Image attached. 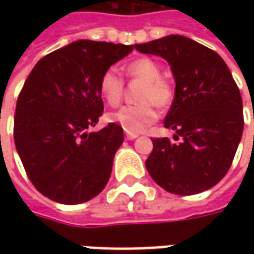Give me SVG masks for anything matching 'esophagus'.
Returning <instances> with one entry per match:
<instances>
[{
  "label": "esophagus",
  "mask_w": 254,
  "mask_h": 254,
  "mask_svg": "<svg viewBox=\"0 0 254 254\" xmlns=\"http://www.w3.org/2000/svg\"><path fill=\"white\" fill-rule=\"evenodd\" d=\"M137 137H138L137 133H130V132L125 133V138H127V140H134V138H137Z\"/></svg>",
  "instance_id": "esophagus-1"
}]
</instances>
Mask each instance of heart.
Returning a JSON list of instances; mask_svg holds the SVG:
<instances>
[{
  "instance_id": "heart-1",
  "label": "heart",
  "mask_w": 254,
  "mask_h": 254,
  "mask_svg": "<svg viewBox=\"0 0 254 254\" xmlns=\"http://www.w3.org/2000/svg\"><path fill=\"white\" fill-rule=\"evenodd\" d=\"M125 73L130 80L143 81L144 85L140 91L138 105L122 106L120 110L109 114V120L118 124L127 132H143L149 125L158 120V109H166L174 100V87L173 84L162 77V69L159 64L152 58H137L127 64ZM125 83L124 78L117 73L116 69H107L99 80V92L106 103L116 107L121 102Z\"/></svg>"
}]
</instances>
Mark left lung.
<instances>
[{"instance_id": "8db88e82", "label": "left lung", "mask_w": 254, "mask_h": 254, "mask_svg": "<svg viewBox=\"0 0 254 254\" xmlns=\"http://www.w3.org/2000/svg\"><path fill=\"white\" fill-rule=\"evenodd\" d=\"M171 65L176 96L165 127L174 140L152 138L145 167L159 187L182 196L215 187L229 171L244 130L238 85L218 53L187 36L169 35L134 45Z\"/></svg>"}]
</instances>
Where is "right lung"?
<instances>
[{
    "mask_svg": "<svg viewBox=\"0 0 254 254\" xmlns=\"http://www.w3.org/2000/svg\"><path fill=\"white\" fill-rule=\"evenodd\" d=\"M133 46L77 41L38 61L14 113L16 149L32 185L61 204L88 201L103 190L124 130L114 122L87 132L103 114L99 80Z\"/></svg>",
    "mask_w": 254,
    "mask_h": 254,
    "instance_id": "obj_1",
    "label": "right lung"
}]
</instances>
